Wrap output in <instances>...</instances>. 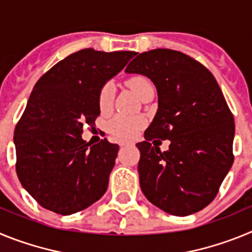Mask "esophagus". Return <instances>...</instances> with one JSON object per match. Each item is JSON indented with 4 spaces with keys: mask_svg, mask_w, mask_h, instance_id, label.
I'll return each mask as SVG.
<instances>
[{
    "mask_svg": "<svg viewBox=\"0 0 252 252\" xmlns=\"http://www.w3.org/2000/svg\"><path fill=\"white\" fill-rule=\"evenodd\" d=\"M131 145H133L132 141H126V140L120 141V146H131Z\"/></svg>",
    "mask_w": 252,
    "mask_h": 252,
    "instance_id": "1",
    "label": "esophagus"
}]
</instances>
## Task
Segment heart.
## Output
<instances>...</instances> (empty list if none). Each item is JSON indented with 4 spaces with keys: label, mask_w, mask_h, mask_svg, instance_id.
I'll list each match as a JSON object with an SVG mask.
<instances>
[{
    "label": "heart",
    "mask_w": 252,
    "mask_h": 252,
    "mask_svg": "<svg viewBox=\"0 0 252 252\" xmlns=\"http://www.w3.org/2000/svg\"><path fill=\"white\" fill-rule=\"evenodd\" d=\"M126 84L139 95L140 98L146 92L154 90L151 82L144 75H133V77L128 78ZM113 98H115V88H113V84L108 82V83L103 84L98 93V107L101 112H108L111 110ZM144 126H145V121L139 116L116 115L108 121L107 128L111 135L117 139H132L136 136L137 132Z\"/></svg>",
    "instance_id": "heart-1"
}]
</instances>
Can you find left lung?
<instances>
[{"label":"left lung","instance_id":"1","mask_svg":"<svg viewBox=\"0 0 252 252\" xmlns=\"http://www.w3.org/2000/svg\"><path fill=\"white\" fill-rule=\"evenodd\" d=\"M126 72L150 78L159 97L145 141L136 144L142 193L169 215L201 211L216 198L235 159L233 115L217 81L198 60L171 49L141 53ZM155 138L170 139L169 150L151 146Z\"/></svg>","mask_w":252,"mask_h":252}]
</instances>
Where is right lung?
Returning <instances> with one entry per match:
<instances>
[{
	"label": "right lung",
	"instance_id": "obj_1",
	"mask_svg": "<svg viewBox=\"0 0 252 252\" xmlns=\"http://www.w3.org/2000/svg\"><path fill=\"white\" fill-rule=\"evenodd\" d=\"M135 51L83 49L40 77L15 127L16 173L44 208L73 215L106 193L119 145L82 139L99 116L98 93Z\"/></svg>",
	"mask_w": 252,
	"mask_h": 252
}]
</instances>
